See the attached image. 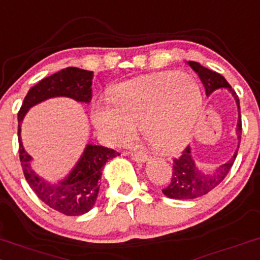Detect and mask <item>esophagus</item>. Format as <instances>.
<instances>
[{
	"instance_id": "34e87169",
	"label": "esophagus",
	"mask_w": 260,
	"mask_h": 260,
	"mask_svg": "<svg viewBox=\"0 0 260 260\" xmlns=\"http://www.w3.org/2000/svg\"><path fill=\"white\" fill-rule=\"evenodd\" d=\"M131 156H132V159L137 162H143L147 160V154H145L144 152H133L132 154H131Z\"/></svg>"
}]
</instances>
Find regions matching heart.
Segmentation results:
<instances>
[{"label":"heart","mask_w":260,"mask_h":260,"mask_svg":"<svg viewBox=\"0 0 260 260\" xmlns=\"http://www.w3.org/2000/svg\"><path fill=\"white\" fill-rule=\"evenodd\" d=\"M111 101L96 102L91 112L107 144L131 142L139 124L154 150L172 154L190 141L204 100L199 84L189 75L162 71L116 85Z\"/></svg>","instance_id":"heart-1"}]
</instances>
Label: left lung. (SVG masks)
Instances as JSON below:
<instances>
[{"label": "left lung", "instance_id": "1", "mask_svg": "<svg viewBox=\"0 0 260 260\" xmlns=\"http://www.w3.org/2000/svg\"><path fill=\"white\" fill-rule=\"evenodd\" d=\"M187 64L199 75L200 80H201L205 86L206 95H210L211 92L221 87L227 88V90L232 92L233 98H235L237 102V107H238L237 136H238L239 139V148L242 136V119L241 111H239L241 110V107H239V99L237 96L236 91L231 87L227 80L221 74L202 67L200 62L189 61ZM237 153H238V149L233 154L231 160L222 164L221 167L212 170V172H207V170H202L199 167H196L195 161L192 160V156H191L190 147H186L179 158H174L172 180H170V184L165 189L161 190L162 193L168 196V198L175 200H192L206 195L211 190L215 189L218 184H221V181L226 178L227 174L230 173L231 168H232L233 162L236 160Z\"/></svg>", "mask_w": 260, "mask_h": 260}]
</instances>
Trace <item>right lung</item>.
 Returning <instances> with one entry per match:
<instances>
[{"instance_id":"1","label":"right lung","mask_w":260,"mask_h":260,"mask_svg":"<svg viewBox=\"0 0 260 260\" xmlns=\"http://www.w3.org/2000/svg\"><path fill=\"white\" fill-rule=\"evenodd\" d=\"M92 71L74 67L58 71L41 80L28 91L18 112L19 160L25 180L45 205L67 216L84 215L92 209L98 199L104 165L119 153L102 145L87 144L69 175L64 180L51 184L39 178L30 168L32 158L22 144L21 124L28 110L44 100L65 96L88 104L92 98Z\"/></svg>"}]
</instances>
